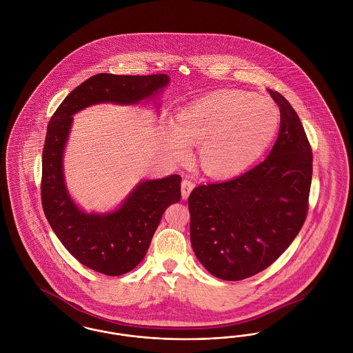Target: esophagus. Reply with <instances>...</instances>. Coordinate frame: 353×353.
Returning a JSON list of instances; mask_svg holds the SVG:
<instances>
[{
  "instance_id": "esophagus-1",
  "label": "esophagus",
  "mask_w": 353,
  "mask_h": 353,
  "mask_svg": "<svg viewBox=\"0 0 353 353\" xmlns=\"http://www.w3.org/2000/svg\"><path fill=\"white\" fill-rule=\"evenodd\" d=\"M193 188H194V184L192 183V180H189V179H184L183 180V183H181V194H183L184 200L189 197V194H190Z\"/></svg>"
}]
</instances>
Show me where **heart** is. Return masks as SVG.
I'll return each mask as SVG.
<instances>
[{"mask_svg": "<svg viewBox=\"0 0 353 353\" xmlns=\"http://www.w3.org/2000/svg\"><path fill=\"white\" fill-rule=\"evenodd\" d=\"M279 125L272 101L245 91L222 90L188 104L164 130L170 156L185 160L201 144L202 168L219 177L249 168L268 150Z\"/></svg>", "mask_w": 353, "mask_h": 353, "instance_id": "obj_1", "label": "heart"}]
</instances>
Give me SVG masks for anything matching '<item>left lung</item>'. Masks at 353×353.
<instances>
[{"instance_id": "8db88e82", "label": "left lung", "mask_w": 353, "mask_h": 353, "mask_svg": "<svg viewBox=\"0 0 353 353\" xmlns=\"http://www.w3.org/2000/svg\"><path fill=\"white\" fill-rule=\"evenodd\" d=\"M269 92L281 127L265 161L229 181L200 185L188 199L193 252L223 281L268 269L301 232L308 212L312 150L292 105Z\"/></svg>"}]
</instances>
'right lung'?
Instances as JSON below:
<instances>
[{
	"label": "right lung",
	"mask_w": 353,
	"mask_h": 353,
	"mask_svg": "<svg viewBox=\"0 0 353 353\" xmlns=\"http://www.w3.org/2000/svg\"><path fill=\"white\" fill-rule=\"evenodd\" d=\"M168 84L167 74H97L68 94L48 125L41 181L45 216L74 258L108 276L123 275L143 261L165 209L181 199V177L170 174L140 181L117 210L84 213L70 197L63 176V150L72 115L98 103L139 104Z\"/></svg>",
	"instance_id": "add662e5"
}]
</instances>
